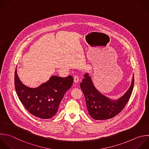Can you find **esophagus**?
Listing matches in <instances>:
<instances>
[{
    "mask_svg": "<svg viewBox=\"0 0 149 149\" xmlns=\"http://www.w3.org/2000/svg\"><path fill=\"white\" fill-rule=\"evenodd\" d=\"M74 81L75 82V83H78L79 81V77H78V75H76L74 76Z\"/></svg>",
    "mask_w": 149,
    "mask_h": 149,
    "instance_id": "obj_1",
    "label": "esophagus"
}]
</instances>
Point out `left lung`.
Wrapping results in <instances>:
<instances>
[{"label":"left lung","instance_id":"obj_1","mask_svg":"<svg viewBox=\"0 0 149 149\" xmlns=\"http://www.w3.org/2000/svg\"><path fill=\"white\" fill-rule=\"evenodd\" d=\"M80 86L84 93L86 106L89 115L97 120H107L119 113L125 107L132 95L134 85V74L127 91L116 100L109 98L99 91L94 86L91 76L85 73Z\"/></svg>","mask_w":149,"mask_h":149}]
</instances>
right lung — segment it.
I'll list each match as a JSON object with an SVG mask.
<instances>
[{"instance_id":"right-lung-1","label":"right lung","mask_w":149,"mask_h":149,"mask_svg":"<svg viewBox=\"0 0 149 149\" xmlns=\"http://www.w3.org/2000/svg\"><path fill=\"white\" fill-rule=\"evenodd\" d=\"M17 68V67H16ZM16 68L15 85L19 99L25 108L34 116L48 119L57 112L65 92L73 84V78L52 76L36 88H30L20 80Z\"/></svg>"}]
</instances>
